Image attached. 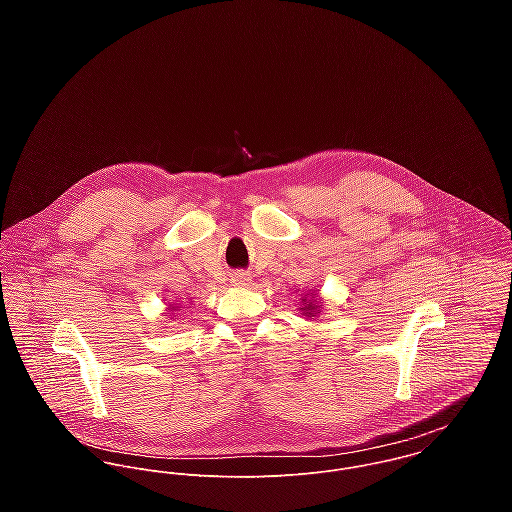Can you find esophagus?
Listing matches in <instances>:
<instances>
[{"label": "esophagus", "mask_w": 512, "mask_h": 512, "mask_svg": "<svg viewBox=\"0 0 512 512\" xmlns=\"http://www.w3.org/2000/svg\"><path fill=\"white\" fill-rule=\"evenodd\" d=\"M230 282H232L234 286H248L252 280H250V274H246V272H234V274L230 276Z\"/></svg>", "instance_id": "obj_1"}]
</instances>
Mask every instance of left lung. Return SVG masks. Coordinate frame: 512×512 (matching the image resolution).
I'll use <instances>...</instances> for the list:
<instances>
[{
  "mask_svg": "<svg viewBox=\"0 0 512 512\" xmlns=\"http://www.w3.org/2000/svg\"><path fill=\"white\" fill-rule=\"evenodd\" d=\"M311 309H315L311 303H309V305H305V311H309V315H313V313H311Z\"/></svg>",
  "mask_w": 512,
  "mask_h": 512,
  "instance_id": "1",
  "label": "left lung"
}]
</instances>
